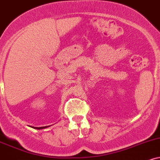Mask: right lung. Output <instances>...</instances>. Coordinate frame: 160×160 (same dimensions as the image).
<instances>
[{
  "label": "right lung",
  "mask_w": 160,
  "mask_h": 160,
  "mask_svg": "<svg viewBox=\"0 0 160 160\" xmlns=\"http://www.w3.org/2000/svg\"><path fill=\"white\" fill-rule=\"evenodd\" d=\"M49 126H45V127H40V128H34V127H32V128H35V129H37V130H41V129H44V128H48Z\"/></svg>",
  "instance_id": "1"
}]
</instances>
